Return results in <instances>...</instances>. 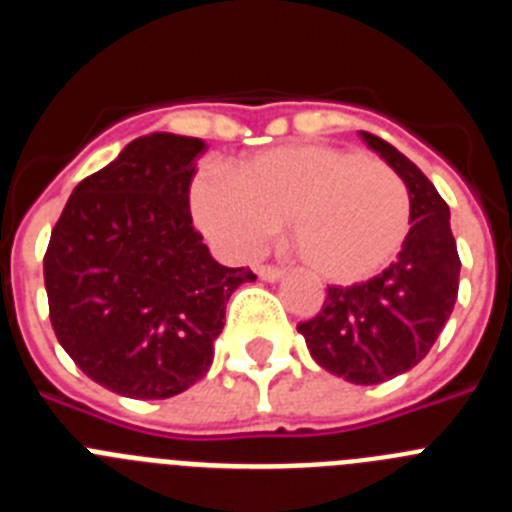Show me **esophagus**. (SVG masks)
Returning a JSON list of instances; mask_svg holds the SVG:
<instances>
[{"label":"esophagus","mask_w":512,"mask_h":512,"mask_svg":"<svg viewBox=\"0 0 512 512\" xmlns=\"http://www.w3.org/2000/svg\"><path fill=\"white\" fill-rule=\"evenodd\" d=\"M256 274H259V279H264V282H282V279L287 277L284 269H277V266H259Z\"/></svg>","instance_id":"1"}]
</instances>
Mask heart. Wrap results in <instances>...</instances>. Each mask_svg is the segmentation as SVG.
Wrapping results in <instances>:
<instances>
[{
  "label": "heart",
  "mask_w": 512,
  "mask_h": 512,
  "mask_svg": "<svg viewBox=\"0 0 512 512\" xmlns=\"http://www.w3.org/2000/svg\"><path fill=\"white\" fill-rule=\"evenodd\" d=\"M194 223L238 256L259 251L287 220L295 259L323 282L374 277L410 228L408 189L382 161L333 146H282L233 171L202 169L189 189Z\"/></svg>",
  "instance_id": "1"
}]
</instances>
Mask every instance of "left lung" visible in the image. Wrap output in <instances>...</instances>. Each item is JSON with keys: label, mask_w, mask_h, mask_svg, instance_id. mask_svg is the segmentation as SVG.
<instances>
[{"label": "left lung", "mask_w": 512, "mask_h": 512, "mask_svg": "<svg viewBox=\"0 0 512 512\" xmlns=\"http://www.w3.org/2000/svg\"><path fill=\"white\" fill-rule=\"evenodd\" d=\"M359 138L392 166L410 197V230L397 261L354 287H328L323 310L297 325L310 356L351 384H379L413 369L436 343L459 292L449 205L428 176L387 140Z\"/></svg>", "instance_id": "8db88e82"}]
</instances>
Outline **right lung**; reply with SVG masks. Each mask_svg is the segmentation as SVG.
<instances>
[{"instance_id": "obj_1", "label": "right lung", "mask_w": 512, "mask_h": 512, "mask_svg": "<svg viewBox=\"0 0 512 512\" xmlns=\"http://www.w3.org/2000/svg\"><path fill=\"white\" fill-rule=\"evenodd\" d=\"M202 138L140 135L71 192L45 251L58 343L81 372L133 400L207 374L225 305L251 269L212 259L189 215Z\"/></svg>"}]
</instances>
